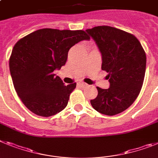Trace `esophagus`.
I'll use <instances>...</instances> for the list:
<instances>
[{"instance_id": "esophagus-1", "label": "esophagus", "mask_w": 158, "mask_h": 158, "mask_svg": "<svg viewBox=\"0 0 158 158\" xmlns=\"http://www.w3.org/2000/svg\"><path fill=\"white\" fill-rule=\"evenodd\" d=\"M79 85H80L81 87H83V88H85V87H88L89 86V85L85 83V82H81V83H79Z\"/></svg>"}]
</instances>
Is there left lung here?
I'll use <instances>...</instances> for the list:
<instances>
[{
	"label": "left lung",
	"instance_id": "obj_1",
	"mask_svg": "<svg viewBox=\"0 0 158 158\" xmlns=\"http://www.w3.org/2000/svg\"><path fill=\"white\" fill-rule=\"evenodd\" d=\"M102 56V69L108 73L110 88L97 87V98L90 101L102 114L114 116L127 110L140 94L146 68L144 48L135 36L103 25L86 29Z\"/></svg>",
	"mask_w": 158,
	"mask_h": 158
}]
</instances>
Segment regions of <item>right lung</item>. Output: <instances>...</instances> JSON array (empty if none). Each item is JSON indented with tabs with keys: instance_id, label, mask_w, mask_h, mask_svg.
Returning <instances> with one entry per match:
<instances>
[{
	"instance_id": "1",
	"label": "right lung",
	"mask_w": 158,
	"mask_h": 158,
	"mask_svg": "<svg viewBox=\"0 0 158 158\" xmlns=\"http://www.w3.org/2000/svg\"><path fill=\"white\" fill-rule=\"evenodd\" d=\"M89 40L83 30L41 29L16 43L9 58L15 90L31 112L50 117L66 107L76 83L64 85L53 71L65 64L70 48Z\"/></svg>"
}]
</instances>
